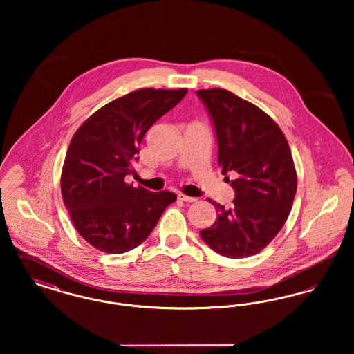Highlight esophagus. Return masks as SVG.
I'll return each mask as SVG.
<instances>
[{"mask_svg":"<svg viewBox=\"0 0 354 354\" xmlns=\"http://www.w3.org/2000/svg\"><path fill=\"white\" fill-rule=\"evenodd\" d=\"M178 199L180 201V202H185V203H192L195 202L196 199L195 198H191V196H187V195H185V194H178Z\"/></svg>","mask_w":354,"mask_h":354,"instance_id":"34e87169","label":"esophagus"}]
</instances>
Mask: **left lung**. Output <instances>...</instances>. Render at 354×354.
Wrapping results in <instances>:
<instances>
[{
    "instance_id": "obj_1",
    "label": "left lung",
    "mask_w": 354,
    "mask_h": 354,
    "mask_svg": "<svg viewBox=\"0 0 354 354\" xmlns=\"http://www.w3.org/2000/svg\"><path fill=\"white\" fill-rule=\"evenodd\" d=\"M196 94L215 126L221 174L236 176L234 204L224 208L209 201L216 221L201 236L221 256L248 257L270 244L292 209L297 174L290 149L277 123L251 102L224 88Z\"/></svg>"
}]
</instances>
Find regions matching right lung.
Listing matches in <instances>:
<instances>
[{"label":"right lung","mask_w":354,"mask_h":354,"mask_svg":"<svg viewBox=\"0 0 354 354\" xmlns=\"http://www.w3.org/2000/svg\"><path fill=\"white\" fill-rule=\"evenodd\" d=\"M187 88H139L104 104L71 138L61 192L78 234L102 252L124 253L143 243L163 211L176 201L169 191L133 187L139 145L152 124L176 106Z\"/></svg>","instance_id":"add662e5"}]
</instances>
